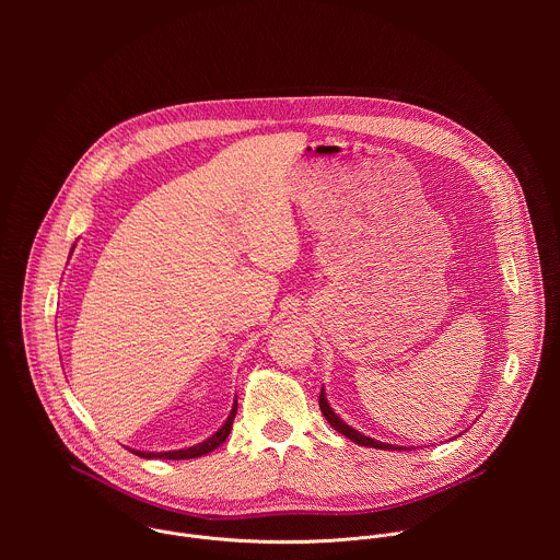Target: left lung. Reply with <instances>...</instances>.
Returning a JSON list of instances; mask_svg holds the SVG:
<instances>
[{"instance_id": "1", "label": "left lung", "mask_w": 560, "mask_h": 560, "mask_svg": "<svg viewBox=\"0 0 560 560\" xmlns=\"http://www.w3.org/2000/svg\"><path fill=\"white\" fill-rule=\"evenodd\" d=\"M318 408H322V412H324V417H326V421L337 430V432H341L343 436H348L352 443H357V445H363V447H376V450H406V447H401V445H389V443H381V441H376V439H370V436H365V434H361L359 430H354V428H350L341 417H337V412L330 408V404H328V398H326V392H324V387H322V394H318Z\"/></svg>"}]
</instances>
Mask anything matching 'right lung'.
I'll use <instances>...</instances> for the list:
<instances>
[{
  "label": "right lung",
  "instance_id": "1",
  "mask_svg": "<svg viewBox=\"0 0 560 560\" xmlns=\"http://www.w3.org/2000/svg\"><path fill=\"white\" fill-rule=\"evenodd\" d=\"M74 248V246H72ZM234 415H236V398L232 404V410L228 415V419L223 421V425L212 434L208 436L206 441L197 443V445H190V447H184V450H171V452H141V450H132L135 454H139L141 458H173V460H182V458H197V456H203L212 450H217L230 434L232 430V421H234Z\"/></svg>",
  "mask_w": 560,
  "mask_h": 560
}]
</instances>
